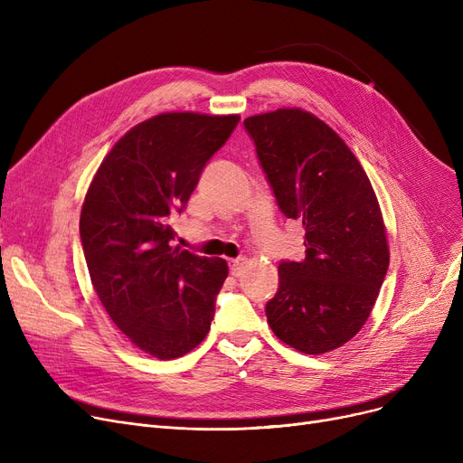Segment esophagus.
Wrapping results in <instances>:
<instances>
[{
  "instance_id": "34e87169",
  "label": "esophagus",
  "mask_w": 463,
  "mask_h": 463,
  "mask_svg": "<svg viewBox=\"0 0 463 463\" xmlns=\"http://www.w3.org/2000/svg\"><path fill=\"white\" fill-rule=\"evenodd\" d=\"M231 274L234 278H240L241 274H244V269H246V260L244 259H236V260H231Z\"/></svg>"
}]
</instances>
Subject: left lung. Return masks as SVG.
Instances as JSON below:
<instances>
[{"mask_svg": "<svg viewBox=\"0 0 463 463\" xmlns=\"http://www.w3.org/2000/svg\"><path fill=\"white\" fill-rule=\"evenodd\" d=\"M244 126L281 212L306 231V257L278 269L269 325L300 353H330L366 325L388 270L375 191L344 138L304 109L255 114Z\"/></svg>", "mask_w": 463, "mask_h": 463, "instance_id": "8db88e82", "label": "left lung"}]
</instances>
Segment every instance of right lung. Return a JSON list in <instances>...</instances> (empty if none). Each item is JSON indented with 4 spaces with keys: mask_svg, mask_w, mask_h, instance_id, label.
<instances>
[{
    "mask_svg": "<svg viewBox=\"0 0 463 463\" xmlns=\"http://www.w3.org/2000/svg\"><path fill=\"white\" fill-rule=\"evenodd\" d=\"M238 121L201 112L144 119L112 146L86 191L80 238L91 285L121 334L159 360L203 342L229 276L223 259L170 246V215Z\"/></svg>",
    "mask_w": 463,
    "mask_h": 463,
    "instance_id": "right-lung-1",
    "label": "right lung"
}]
</instances>
